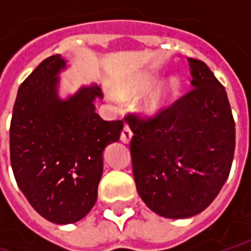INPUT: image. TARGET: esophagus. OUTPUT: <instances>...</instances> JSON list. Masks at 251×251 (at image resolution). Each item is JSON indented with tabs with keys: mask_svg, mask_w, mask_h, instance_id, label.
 Listing matches in <instances>:
<instances>
[{
	"mask_svg": "<svg viewBox=\"0 0 251 251\" xmlns=\"http://www.w3.org/2000/svg\"><path fill=\"white\" fill-rule=\"evenodd\" d=\"M132 136H133V133H132V130L129 129V126H124V129H122V132H121V140L127 144V143L132 140Z\"/></svg>",
	"mask_w": 251,
	"mask_h": 251,
	"instance_id": "1",
	"label": "esophagus"
}]
</instances>
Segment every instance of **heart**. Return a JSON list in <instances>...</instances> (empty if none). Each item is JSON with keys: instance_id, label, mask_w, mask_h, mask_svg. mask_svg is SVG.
<instances>
[{"instance_id": "b5f03b06", "label": "heart", "mask_w": 251, "mask_h": 251, "mask_svg": "<svg viewBox=\"0 0 251 251\" xmlns=\"http://www.w3.org/2000/svg\"><path fill=\"white\" fill-rule=\"evenodd\" d=\"M157 82V76L151 74L134 75L125 80L115 84V96L119 99H133L149 91ZM179 91V79L176 76H169L161 80L149 94L144 96L140 102V111L143 115L155 118L162 115L171 108ZM115 96L109 93L108 97L115 100Z\"/></svg>"}]
</instances>
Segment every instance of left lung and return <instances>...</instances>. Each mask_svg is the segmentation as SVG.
<instances>
[{"label": "left lung", "instance_id": "1", "mask_svg": "<svg viewBox=\"0 0 251 251\" xmlns=\"http://www.w3.org/2000/svg\"><path fill=\"white\" fill-rule=\"evenodd\" d=\"M190 90L162 115H127L133 176L146 205L165 218L204 211L229 176L235 121L225 87L210 68L189 58Z\"/></svg>", "mask_w": 251, "mask_h": 251}]
</instances>
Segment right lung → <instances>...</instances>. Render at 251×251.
I'll list each match as a JSON object with an SVG mask.
<instances>
[{
	"label": "right lung",
	"mask_w": 251,
	"mask_h": 251,
	"mask_svg": "<svg viewBox=\"0 0 251 251\" xmlns=\"http://www.w3.org/2000/svg\"><path fill=\"white\" fill-rule=\"evenodd\" d=\"M65 68L56 54L25 79L9 129L16 183L41 217L61 225L80 221L96 204L102 151L124 129L122 121L109 122L96 114L94 101L102 99L99 84L59 97V74Z\"/></svg>",
	"instance_id": "add662e5"
}]
</instances>
